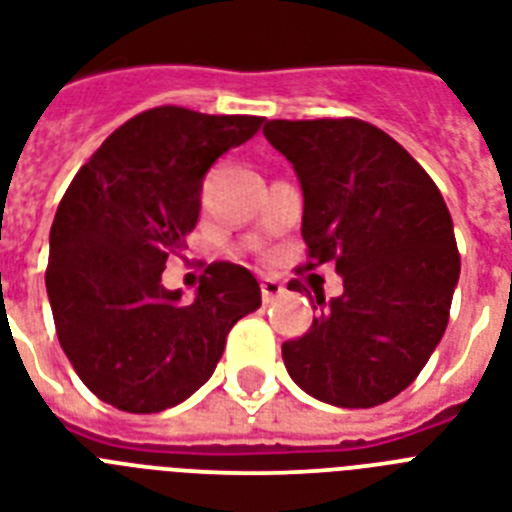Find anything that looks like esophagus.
<instances>
[{"mask_svg":"<svg viewBox=\"0 0 512 512\" xmlns=\"http://www.w3.org/2000/svg\"><path fill=\"white\" fill-rule=\"evenodd\" d=\"M260 289H263V302H273V299L284 294V286L278 284L276 278H263Z\"/></svg>","mask_w":512,"mask_h":512,"instance_id":"obj_1","label":"esophagus"}]
</instances>
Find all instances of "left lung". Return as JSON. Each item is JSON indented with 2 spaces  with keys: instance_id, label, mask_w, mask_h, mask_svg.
I'll use <instances>...</instances> for the list:
<instances>
[{
  "instance_id": "left-lung-1",
  "label": "left lung",
  "mask_w": 512,
  "mask_h": 512,
  "mask_svg": "<svg viewBox=\"0 0 512 512\" xmlns=\"http://www.w3.org/2000/svg\"><path fill=\"white\" fill-rule=\"evenodd\" d=\"M302 186V239L344 292L281 355L294 384L336 407H376L413 384L442 342L460 278L450 210L429 173L365 120H268ZM297 281L289 289L299 292Z\"/></svg>"
}]
</instances>
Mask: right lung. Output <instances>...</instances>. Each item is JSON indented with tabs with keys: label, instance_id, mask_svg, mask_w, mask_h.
Here are the masks:
<instances>
[{
	"label": "right lung",
	"instance_id": "right-lung-1",
	"mask_svg": "<svg viewBox=\"0 0 512 512\" xmlns=\"http://www.w3.org/2000/svg\"><path fill=\"white\" fill-rule=\"evenodd\" d=\"M255 115L155 107L112 131L62 197L47 294L81 381L126 413H160L213 376L228 331L263 297L242 265L213 263L191 302L162 286L197 226L207 170L260 131Z\"/></svg>",
	"mask_w": 512,
	"mask_h": 512
}]
</instances>
